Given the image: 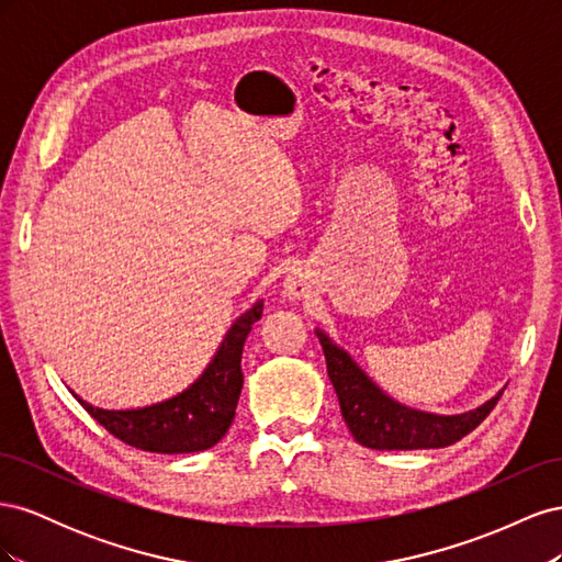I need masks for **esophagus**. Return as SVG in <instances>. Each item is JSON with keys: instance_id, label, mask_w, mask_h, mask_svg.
Listing matches in <instances>:
<instances>
[{"instance_id": "esophagus-1", "label": "esophagus", "mask_w": 562, "mask_h": 562, "mask_svg": "<svg viewBox=\"0 0 562 562\" xmlns=\"http://www.w3.org/2000/svg\"><path fill=\"white\" fill-rule=\"evenodd\" d=\"M304 291H307V285H304L302 277L291 274V277L285 279V295H288V297L297 300V297H302V295H304Z\"/></svg>"}]
</instances>
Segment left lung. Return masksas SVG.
I'll return each mask as SVG.
<instances>
[{"mask_svg": "<svg viewBox=\"0 0 562 562\" xmlns=\"http://www.w3.org/2000/svg\"><path fill=\"white\" fill-rule=\"evenodd\" d=\"M316 337L321 339L323 353H326L328 378L335 386L347 427L361 446L372 450H424L452 446L479 427L502 396L497 394L475 411L452 417L411 411V407L382 394L345 349L333 345L321 330H316Z\"/></svg>", "mask_w": 562, "mask_h": 562, "instance_id": "obj_1", "label": "left lung"}]
</instances>
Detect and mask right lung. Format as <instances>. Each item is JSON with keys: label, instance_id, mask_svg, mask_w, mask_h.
Listing matches in <instances>:
<instances>
[{"label": "right lung", "instance_id": "obj_1", "mask_svg": "<svg viewBox=\"0 0 562 562\" xmlns=\"http://www.w3.org/2000/svg\"><path fill=\"white\" fill-rule=\"evenodd\" d=\"M260 316L262 302L234 323L206 372L171 401L140 407V411H103V407H93L81 398L77 401L98 424H103L126 446L161 454L209 450L232 427L244 386V342L252 323L260 321Z\"/></svg>", "mask_w": 562, "mask_h": 562}]
</instances>
